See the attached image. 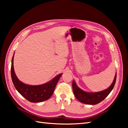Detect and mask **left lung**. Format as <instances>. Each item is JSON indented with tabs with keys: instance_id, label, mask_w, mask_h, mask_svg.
<instances>
[{
	"instance_id": "left-lung-1",
	"label": "left lung",
	"mask_w": 128,
	"mask_h": 128,
	"mask_svg": "<svg viewBox=\"0 0 128 128\" xmlns=\"http://www.w3.org/2000/svg\"><path fill=\"white\" fill-rule=\"evenodd\" d=\"M116 80V72L115 74L113 83L109 88L103 91L96 92H88L83 91L77 86L75 82L72 81V90L76 99L80 102L88 104H96L102 102L113 90Z\"/></svg>"
}]
</instances>
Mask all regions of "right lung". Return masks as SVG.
<instances>
[{
  "mask_svg": "<svg viewBox=\"0 0 128 128\" xmlns=\"http://www.w3.org/2000/svg\"><path fill=\"white\" fill-rule=\"evenodd\" d=\"M14 53L12 59L11 77L16 90L31 102H40L48 100L54 90L56 85L62 74H60L48 82L44 84L32 86L23 83L18 79L15 74L13 66Z\"/></svg>",
  "mask_w": 128,
  "mask_h": 128,
  "instance_id": "add662e5",
  "label": "right lung"
}]
</instances>
